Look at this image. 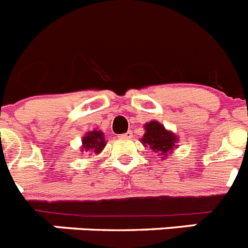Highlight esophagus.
<instances>
[{"mask_svg": "<svg viewBox=\"0 0 248 248\" xmlns=\"http://www.w3.org/2000/svg\"><path fill=\"white\" fill-rule=\"evenodd\" d=\"M133 137V133L132 132H126L125 134H122L119 135L120 139H130Z\"/></svg>", "mask_w": 248, "mask_h": 248, "instance_id": "1", "label": "esophagus"}]
</instances>
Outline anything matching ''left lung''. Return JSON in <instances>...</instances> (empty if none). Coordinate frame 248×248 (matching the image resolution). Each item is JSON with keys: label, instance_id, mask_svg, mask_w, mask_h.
<instances>
[{"label": "left lung", "instance_id": "8db88e82", "mask_svg": "<svg viewBox=\"0 0 248 248\" xmlns=\"http://www.w3.org/2000/svg\"><path fill=\"white\" fill-rule=\"evenodd\" d=\"M144 135L140 139V143L144 147H149L154 153L159 154L163 160L167 158V154L173 153L178 143V137L173 132L164 128L156 120H150L144 124Z\"/></svg>", "mask_w": 248, "mask_h": 248}]
</instances>
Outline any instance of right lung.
<instances>
[{
  "label": "right lung",
  "mask_w": 248,
  "mask_h": 248,
  "mask_svg": "<svg viewBox=\"0 0 248 248\" xmlns=\"http://www.w3.org/2000/svg\"><path fill=\"white\" fill-rule=\"evenodd\" d=\"M105 145H107V140H105L104 133L99 129H94V130H90L82 137L80 150L82 153H88L89 155L100 154L104 148H105Z\"/></svg>",
  "instance_id": "1"
}]
</instances>
